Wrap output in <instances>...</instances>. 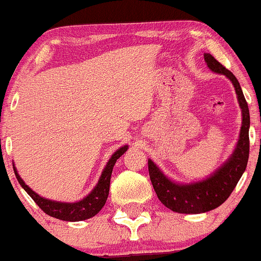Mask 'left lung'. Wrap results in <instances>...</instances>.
Returning a JSON list of instances; mask_svg holds the SVG:
<instances>
[{
  "instance_id": "left-lung-1",
  "label": "left lung",
  "mask_w": 261,
  "mask_h": 261,
  "mask_svg": "<svg viewBox=\"0 0 261 261\" xmlns=\"http://www.w3.org/2000/svg\"><path fill=\"white\" fill-rule=\"evenodd\" d=\"M203 58L211 71L225 75L232 83L243 120L238 143L230 157L210 176L200 181L190 184L173 181L166 176L152 160H148L149 178L158 198L166 207L178 214H203L222 205L245 172L249 160L250 114L240 84L235 75L222 66L211 54H205Z\"/></svg>"
}]
</instances>
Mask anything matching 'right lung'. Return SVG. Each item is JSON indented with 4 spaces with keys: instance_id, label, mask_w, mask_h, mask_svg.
Listing matches in <instances>:
<instances>
[{
    "instance_id": "right-lung-1",
    "label": "right lung",
    "mask_w": 261,
    "mask_h": 261,
    "mask_svg": "<svg viewBox=\"0 0 261 261\" xmlns=\"http://www.w3.org/2000/svg\"><path fill=\"white\" fill-rule=\"evenodd\" d=\"M127 149L128 146L125 144V146H122L120 148H118L114 153H113L112 157L109 158V161L107 162L103 172H101L100 177H99V181L98 184L95 185V187H94V189L90 191V193H88L84 198H82V200L79 201H75V202H61V201L49 200V198H45L42 197V196H40L39 193L32 191L30 187L25 184V181L21 178L17 170H16L15 165H13V163L12 165L18 184H20L21 187L29 193V196L37 203V206H39L45 214H47L51 217H55V219L63 220V221H83V220H87L95 216V215L103 208V206L106 205L107 198H108L109 195V185H111L113 167H114L118 158L122 154H124V152H127Z\"/></svg>"
}]
</instances>
